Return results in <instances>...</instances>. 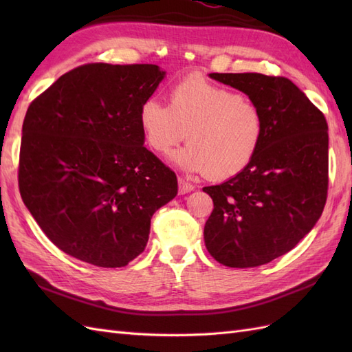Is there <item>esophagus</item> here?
Wrapping results in <instances>:
<instances>
[{
	"instance_id": "34e87169",
	"label": "esophagus",
	"mask_w": 352,
	"mask_h": 352,
	"mask_svg": "<svg viewBox=\"0 0 352 352\" xmlns=\"http://www.w3.org/2000/svg\"><path fill=\"white\" fill-rule=\"evenodd\" d=\"M177 182H179V194H180V195H185V194L190 192V190L194 189V185L186 182V180H185L184 177H179Z\"/></svg>"
}]
</instances>
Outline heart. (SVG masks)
I'll list each match as a JSON object with an SVG mask.
<instances>
[{
  "label": "heart",
  "mask_w": 352,
  "mask_h": 352,
  "mask_svg": "<svg viewBox=\"0 0 352 352\" xmlns=\"http://www.w3.org/2000/svg\"><path fill=\"white\" fill-rule=\"evenodd\" d=\"M140 124L148 146L168 155L185 138L173 162L212 180L235 177L258 154L265 132L258 104L204 78L189 76L168 91V105L146 100Z\"/></svg>",
  "instance_id": "1"
}]
</instances>
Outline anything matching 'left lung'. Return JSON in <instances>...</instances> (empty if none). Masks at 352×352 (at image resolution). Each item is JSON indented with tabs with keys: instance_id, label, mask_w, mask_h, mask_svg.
Returning a JSON list of instances; mask_svg holds the SVG:
<instances>
[{
	"instance_id": "1",
	"label": "left lung",
	"mask_w": 352,
	"mask_h": 352,
	"mask_svg": "<svg viewBox=\"0 0 352 352\" xmlns=\"http://www.w3.org/2000/svg\"><path fill=\"white\" fill-rule=\"evenodd\" d=\"M248 95L265 119L252 163L235 177L202 188L212 198L204 226L211 257L228 267L267 264L291 251L320 219L329 184V135L323 113L282 76L210 73Z\"/></svg>"
}]
</instances>
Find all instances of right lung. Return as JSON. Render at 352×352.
I'll return each instance as SVG.
<instances>
[{"label":"right lung","mask_w":352,"mask_h":352,"mask_svg":"<svg viewBox=\"0 0 352 352\" xmlns=\"http://www.w3.org/2000/svg\"><path fill=\"white\" fill-rule=\"evenodd\" d=\"M166 76L155 65L91 63L30 102L19 189L63 252L123 267L150 238L151 217L177 194L175 172L144 146L141 105Z\"/></svg>","instance_id":"right-lung-1"}]
</instances>
